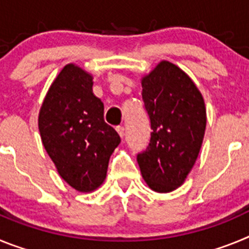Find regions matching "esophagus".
<instances>
[{"label": "esophagus", "mask_w": 249, "mask_h": 249, "mask_svg": "<svg viewBox=\"0 0 249 249\" xmlns=\"http://www.w3.org/2000/svg\"><path fill=\"white\" fill-rule=\"evenodd\" d=\"M116 129H117L118 135H120L121 137H123V136H124V127H123V126H117V127H116Z\"/></svg>", "instance_id": "34e87169"}]
</instances>
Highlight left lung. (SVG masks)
Here are the masks:
<instances>
[{"instance_id":"1","label":"left lung","mask_w":249,"mask_h":249,"mask_svg":"<svg viewBox=\"0 0 249 249\" xmlns=\"http://www.w3.org/2000/svg\"><path fill=\"white\" fill-rule=\"evenodd\" d=\"M151 137L137 155L141 173L156 192H171L191 172L203 141L206 108L201 92L181 68L167 61L142 80Z\"/></svg>"}]
</instances>
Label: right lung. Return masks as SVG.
I'll return each mask as SVG.
<instances>
[{"mask_svg": "<svg viewBox=\"0 0 249 249\" xmlns=\"http://www.w3.org/2000/svg\"><path fill=\"white\" fill-rule=\"evenodd\" d=\"M92 76L67 65L51 86L39 111L42 143L59 176L74 190L102 184L121 138L105 122L103 103L92 92Z\"/></svg>", "mask_w": 249, "mask_h": 249, "instance_id": "add662e5", "label": "right lung"}]
</instances>
